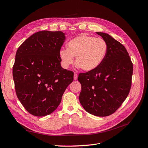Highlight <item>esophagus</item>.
<instances>
[{"label": "esophagus", "mask_w": 148, "mask_h": 148, "mask_svg": "<svg viewBox=\"0 0 148 148\" xmlns=\"http://www.w3.org/2000/svg\"><path fill=\"white\" fill-rule=\"evenodd\" d=\"M78 78V75L77 73H74V79L75 80H77Z\"/></svg>", "instance_id": "34e87169"}]
</instances>
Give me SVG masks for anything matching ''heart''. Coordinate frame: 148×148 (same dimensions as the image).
I'll return each mask as SVG.
<instances>
[{
	"label": "heart",
	"mask_w": 148,
	"mask_h": 148,
	"mask_svg": "<svg viewBox=\"0 0 148 148\" xmlns=\"http://www.w3.org/2000/svg\"><path fill=\"white\" fill-rule=\"evenodd\" d=\"M107 52V44L104 39L94 36L81 35L67 42L66 49L59 52L62 66L65 69L73 64L76 57V64L86 71L97 69L104 61Z\"/></svg>",
	"instance_id": "heart-1"
}]
</instances>
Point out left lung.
<instances>
[{"label": "left lung", "mask_w": 148, "mask_h": 148, "mask_svg": "<svg viewBox=\"0 0 148 148\" xmlns=\"http://www.w3.org/2000/svg\"><path fill=\"white\" fill-rule=\"evenodd\" d=\"M107 44V52L97 69L79 73V100L84 110L98 117L114 114L128 96L132 85L133 64L127 49L109 34L96 32Z\"/></svg>", "instance_id": "1"}]
</instances>
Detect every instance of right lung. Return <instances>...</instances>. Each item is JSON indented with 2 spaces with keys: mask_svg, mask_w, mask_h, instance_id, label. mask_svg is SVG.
Returning a JSON list of instances; mask_svg holds the SVG:
<instances>
[{
  "mask_svg": "<svg viewBox=\"0 0 148 148\" xmlns=\"http://www.w3.org/2000/svg\"><path fill=\"white\" fill-rule=\"evenodd\" d=\"M65 40L62 31H41L25 40L16 51L13 66L16 94L33 115L52 113L73 82V71L60 64L59 52Z\"/></svg>",
  "mask_w": 148,
  "mask_h": 148,
  "instance_id": "1",
  "label": "right lung"
}]
</instances>
